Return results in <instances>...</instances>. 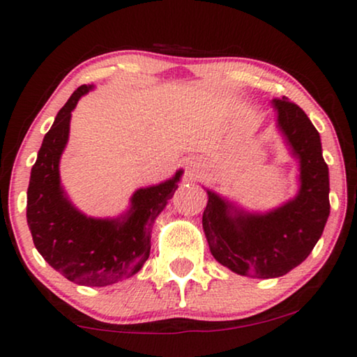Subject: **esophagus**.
Wrapping results in <instances>:
<instances>
[{"label": "esophagus", "instance_id": "obj_1", "mask_svg": "<svg viewBox=\"0 0 357 357\" xmlns=\"http://www.w3.org/2000/svg\"><path fill=\"white\" fill-rule=\"evenodd\" d=\"M192 169H195V164L190 162V170H192Z\"/></svg>", "mask_w": 357, "mask_h": 357}]
</instances>
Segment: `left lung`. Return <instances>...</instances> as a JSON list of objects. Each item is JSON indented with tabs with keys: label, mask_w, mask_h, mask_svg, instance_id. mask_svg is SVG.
<instances>
[{
	"label": "left lung",
	"mask_w": 357,
	"mask_h": 357,
	"mask_svg": "<svg viewBox=\"0 0 357 357\" xmlns=\"http://www.w3.org/2000/svg\"><path fill=\"white\" fill-rule=\"evenodd\" d=\"M276 128L292 158L299 160L296 197L275 209L247 211L206 188L203 231L222 266L241 276L280 278L299 266L324 234L330 216L328 165L320 135L309 116L287 97L271 100Z\"/></svg>",
	"instance_id": "8db88e82"
}]
</instances>
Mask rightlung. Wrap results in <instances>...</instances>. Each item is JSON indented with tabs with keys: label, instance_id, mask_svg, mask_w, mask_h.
<instances>
[{
	"label": "right lung",
	"instance_id": "obj_1",
	"mask_svg": "<svg viewBox=\"0 0 357 357\" xmlns=\"http://www.w3.org/2000/svg\"><path fill=\"white\" fill-rule=\"evenodd\" d=\"M92 89V84L77 87L43 138L27 188V224L38 253L66 280L109 286L143 268L155 218L174 197L183 170L165 182L136 190L130 208L116 218H92L79 211L61 185L60 159L70 138L71 112Z\"/></svg>",
	"mask_w": 357,
	"mask_h": 357
}]
</instances>
